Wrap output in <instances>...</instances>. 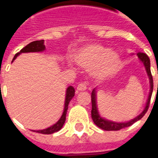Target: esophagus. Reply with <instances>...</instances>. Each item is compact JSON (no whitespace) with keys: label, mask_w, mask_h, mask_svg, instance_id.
Instances as JSON below:
<instances>
[{"label":"esophagus","mask_w":158,"mask_h":158,"mask_svg":"<svg viewBox=\"0 0 158 158\" xmlns=\"http://www.w3.org/2000/svg\"><path fill=\"white\" fill-rule=\"evenodd\" d=\"M87 89V86H86V84L84 83V82H80L78 85H77V88H76V90H77V92L78 91H82V90H85Z\"/></svg>","instance_id":"esophagus-1"}]
</instances>
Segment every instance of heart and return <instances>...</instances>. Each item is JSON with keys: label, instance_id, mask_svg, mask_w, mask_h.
<instances>
[{"label": "heart", "instance_id": "b5f03b06", "mask_svg": "<svg viewBox=\"0 0 158 158\" xmlns=\"http://www.w3.org/2000/svg\"><path fill=\"white\" fill-rule=\"evenodd\" d=\"M73 59L80 67L92 70L98 77H106L115 74L120 64V59L117 52L97 44L79 49L73 54Z\"/></svg>", "mask_w": 158, "mask_h": 158}]
</instances>
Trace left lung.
<instances>
[{
  "mask_svg": "<svg viewBox=\"0 0 158 158\" xmlns=\"http://www.w3.org/2000/svg\"><path fill=\"white\" fill-rule=\"evenodd\" d=\"M138 57L140 58V60H142L145 66V69L147 71V74L149 76V82H150V92L149 95V98L147 101V104L145 106V109L143 110V112L137 116L136 118H135L134 119H132L128 122L126 123H118V122H113V121H110V120H106L105 118H101L99 113L98 112V107H97V101H96V90L93 89L91 92V118L95 124L97 125L98 127H100L101 129H104L106 131H118L130 127L131 125H133L135 122L138 121L139 119L143 118V116L145 115V113L147 112L148 109H149V103H150V98H151V95H152V91H153V78H152V75H151V71H150V60L149 58L148 57V55L144 52H138L137 53ZM158 73V71H157ZM157 91H158V84H157Z\"/></svg>",
  "mask_w": 158,
  "mask_h": 158,
  "instance_id": "8db88e82",
  "label": "left lung"
}]
</instances>
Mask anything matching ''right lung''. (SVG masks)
Segmentation results:
<instances>
[{
  "instance_id": "1",
  "label": "right lung",
  "mask_w": 158,
  "mask_h": 158,
  "mask_svg": "<svg viewBox=\"0 0 158 158\" xmlns=\"http://www.w3.org/2000/svg\"><path fill=\"white\" fill-rule=\"evenodd\" d=\"M46 48V46L44 45V40H36L33 42H31L30 44H28L27 46H24L21 51L19 52H17L15 54L14 58H13V60H15V58L17 57L21 52H42L44 51ZM12 60V61H13ZM75 96V88L73 86H69V88L67 89V91H66V99H65V106H64V112L62 116L60 117V118L59 119L56 124H54L52 127L46 128V129H43V130H38L35 131L37 133H40V134H43V135H51L53 134L55 132H58L59 130L61 129V127H63L64 123H65V120H66V114H67V111H68V106L69 104L70 100L73 98V97Z\"/></svg>"
}]
</instances>
